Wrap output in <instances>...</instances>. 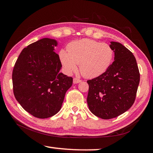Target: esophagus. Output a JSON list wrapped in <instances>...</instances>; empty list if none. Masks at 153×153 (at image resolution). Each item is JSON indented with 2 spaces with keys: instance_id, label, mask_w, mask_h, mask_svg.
I'll return each instance as SVG.
<instances>
[{
  "instance_id": "esophagus-1",
  "label": "esophagus",
  "mask_w": 153,
  "mask_h": 153,
  "mask_svg": "<svg viewBox=\"0 0 153 153\" xmlns=\"http://www.w3.org/2000/svg\"><path fill=\"white\" fill-rule=\"evenodd\" d=\"M81 82H82V80H81V79H77V78H76V77H75V78H74V80H73L74 84H78V83Z\"/></svg>"
}]
</instances>
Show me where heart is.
<instances>
[{
  "mask_svg": "<svg viewBox=\"0 0 153 153\" xmlns=\"http://www.w3.org/2000/svg\"><path fill=\"white\" fill-rule=\"evenodd\" d=\"M67 51H59V59L63 70L70 75L77 70L86 78H94L104 74L111 66L113 51L107 43L90 39H82L71 42Z\"/></svg>",
  "mask_w": 153,
  "mask_h": 153,
  "instance_id": "obj_1",
  "label": "heart"
}]
</instances>
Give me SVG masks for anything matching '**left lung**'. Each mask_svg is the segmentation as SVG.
<instances>
[{"label": "left lung", "mask_w": 153, "mask_h": 153, "mask_svg": "<svg viewBox=\"0 0 153 153\" xmlns=\"http://www.w3.org/2000/svg\"><path fill=\"white\" fill-rule=\"evenodd\" d=\"M114 61L104 74L88 80L87 103L94 115L109 120L121 115L134 104L140 82L135 56L123 45L111 42Z\"/></svg>", "instance_id": "1"}]
</instances>
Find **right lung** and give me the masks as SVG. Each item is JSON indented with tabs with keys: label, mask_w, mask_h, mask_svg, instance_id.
I'll return each instance as SVG.
<instances>
[{
	"label": "right lung",
	"mask_w": 153,
	"mask_h": 153,
	"mask_svg": "<svg viewBox=\"0 0 153 153\" xmlns=\"http://www.w3.org/2000/svg\"><path fill=\"white\" fill-rule=\"evenodd\" d=\"M57 42L45 38L21 52L13 70V93L21 106L40 119L51 117L60 111L73 78L60 73L62 67L55 52Z\"/></svg>",
	"instance_id": "1"
}]
</instances>
